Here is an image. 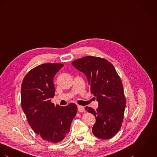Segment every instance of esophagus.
Returning a JSON list of instances; mask_svg holds the SVG:
<instances>
[{
	"label": "esophagus",
	"mask_w": 157,
	"mask_h": 157,
	"mask_svg": "<svg viewBox=\"0 0 157 157\" xmlns=\"http://www.w3.org/2000/svg\"><path fill=\"white\" fill-rule=\"evenodd\" d=\"M84 107L83 106H81V105H78V110L79 112H83L84 111Z\"/></svg>",
	"instance_id": "1"
}]
</instances>
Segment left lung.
<instances>
[{
	"mask_svg": "<svg viewBox=\"0 0 157 157\" xmlns=\"http://www.w3.org/2000/svg\"><path fill=\"white\" fill-rule=\"evenodd\" d=\"M71 64L86 76L90 92L98 102L96 110L86 107L96 118L94 135L102 140L112 138L120 130L126 104L123 84L115 67L107 59L90 56Z\"/></svg>",
	"mask_w": 157,
	"mask_h": 157,
	"instance_id": "left-lung-1",
	"label": "left lung"
}]
</instances>
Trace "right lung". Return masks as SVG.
<instances>
[{
  "label": "right lung",
  "mask_w": 157,
  "mask_h": 157,
  "mask_svg": "<svg viewBox=\"0 0 157 157\" xmlns=\"http://www.w3.org/2000/svg\"><path fill=\"white\" fill-rule=\"evenodd\" d=\"M62 63H43L31 70L21 86V105L33 131L46 141L56 143L70 132L77 106L70 103L56 105L51 102L55 93L53 78Z\"/></svg>",
  "instance_id": "1"
}]
</instances>
